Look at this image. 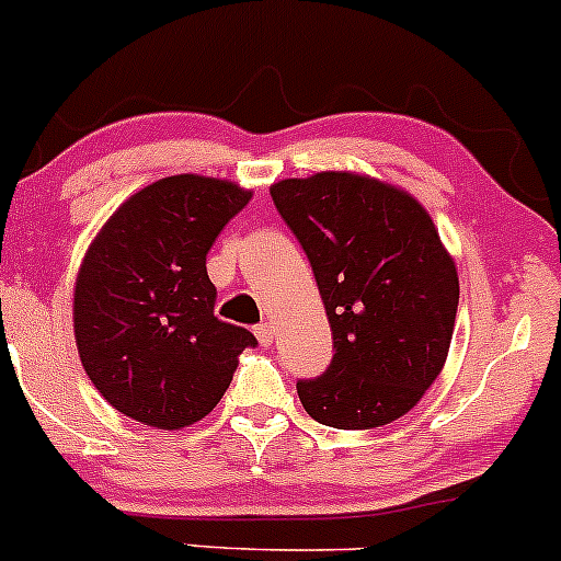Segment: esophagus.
Instances as JSON below:
<instances>
[{"label":"esophagus","instance_id":"obj_1","mask_svg":"<svg viewBox=\"0 0 561 561\" xmlns=\"http://www.w3.org/2000/svg\"><path fill=\"white\" fill-rule=\"evenodd\" d=\"M256 337H259V343L262 345H273L275 343V327L273 323H259L256 327Z\"/></svg>","mask_w":561,"mask_h":561}]
</instances>
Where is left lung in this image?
I'll use <instances>...</instances> for the list:
<instances>
[{
    "instance_id": "obj_1",
    "label": "left lung",
    "mask_w": 561,
    "mask_h": 561,
    "mask_svg": "<svg viewBox=\"0 0 561 561\" xmlns=\"http://www.w3.org/2000/svg\"><path fill=\"white\" fill-rule=\"evenodd\" d=\"M313 267L334 356L299 380L310 419L375 430L419 405L446 365L459 275L426 207L378 178L316 172L270 186Z\"/></svg>"
}]
</instances>
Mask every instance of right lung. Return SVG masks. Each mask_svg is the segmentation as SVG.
Returning a JSON list of instances; mask_svg holds the SVG:
<instances>
[{
	"instance_id": "1",
	"label": "right lung",
	"mask_w": 561,
	"mask_h": 561,
	"mask_svg": "<svg viewBox=\"0 0 561 561\" xmlns=\"http://www.w3.org/2000/svg\"><path fill=\"white\" fill-rule=\"evenodd\" d=\"M251 199L221 178L172 175L131 194L85 251L75 280V343L118 413L181 430L232 383L248 329L213 316L207 251Z\"/></svg>"
}]
</instances>
